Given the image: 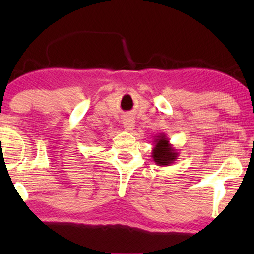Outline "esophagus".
<instances>
[{
    "instance_id": "obj_1",
    "label": "esophagus",
    "mask_w": 254,
    "mask_h": 254,
    "mask_svg": "<svg viewBox=\"0 0 254 254\" xmlns=\"http://www.w3.org/2000/svg\"><path fill=\"white\" fill-rule=\"evenodd\" d=\"M124 128H125V130H127V131H130V130H133L134 129V127H135V120L133 119V118L131 117H127V118H125L124 119Z\"/></svg>"
}]
</instances>
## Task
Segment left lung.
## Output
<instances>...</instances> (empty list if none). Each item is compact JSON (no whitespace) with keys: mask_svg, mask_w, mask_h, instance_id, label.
<instances>
[{"mask_svg":"<svg viewBox=\"0 0 254 254\" xmlns=\"http://www.w3.org/2000/svg\"><path fill=\"white\" fill-rule=\"evenodd\" d=\"M154 148L151 157L158 166H169L178 158V151L172 147L165 134H158L155 136Z\"/></svg>","mask_w":254,"mask_h":254,"instance_id":"obj_1","label":"left lung"}]
</instances>
